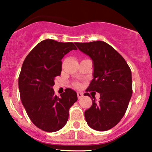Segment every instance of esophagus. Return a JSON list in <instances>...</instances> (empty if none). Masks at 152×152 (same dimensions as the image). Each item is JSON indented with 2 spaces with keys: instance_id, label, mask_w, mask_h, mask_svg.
<instances>
[{
  "instance_id": "1",
  "label": "esophagus",
  "mask_w": 152,
  "mask_h": 152,
  "mask_svg": "<svg viewBox=\"0 0 152 152\" xmlns=\"http://www.w3.org/2000/svg\"><path fill=\"white\" fill-rule=\"evenodd\" d=\"M77 96H78V98H79V99L82 98L83 93H81V92H77Z\"/></svg>"
}]
</instances>
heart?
Instances as JSON below:
<instances>
[{"mask_svg": "<svg viewBox=\"0 0 152 152\" xmlns=\"http://www.w3.org/2000/svg\"><path fill=\"white\" fill-rule=\"evenodd\" d=\"M75 85H76V87H79V84H75Z\"/></svg>", "mask_w": 152, "mask_h": 152, "instance_id": "obj_1", "label": "heart"}]
</instances>
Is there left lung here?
I'll use <instances>...</instances> for the list:
<instances>
[{"mask_svg":"<svg viewBox=\"0 0 152 152\" xmlns=\"http://www.w3.org/2000/svg\"><path fill=\"white\" fill-rule=\"evenodd\" d=\"M76 45L93 62V79L86 91L100 93L98 101L92 96V106L84 112L86 121L95 130H110L122 119L132 96L130 67L122 56L104 41L76 43ZM84 95L90 97L88 92Z\"/></svg>","mask_w":152,"mask_h":152,"instance_id":"left-lung-1","label":"left lung"}]
</instances>
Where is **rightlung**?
I'll use <instances>...</instances> for the list:
<instances>
[{"label": "right lung", "mask_w": 152, "mask_h": 152, "mask_svg": "<svg viewBox=\"0 0 152 152\" xmlns=\"http://www.w3.org/2000/svg\"><path fill=\"white\" fill-rule=\"evenodd\" d=\"M72 42L46 39L37 44L22 64L19 76L22 103L31 122L46 132L63 128L69 109L77 101V94L67 88L57 97L52 88L56 76L62 71L61 60L70 51L76 50Z\"/></svg>", "instance_id": "add662e5"}]
</instances>
